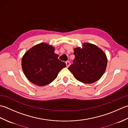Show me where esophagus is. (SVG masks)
<instances>
[{
  "instance_id": "obj_1",
  "label": "esophagus",
  "mask_w": 128,
  "mask_h": 128,
  "mask_svg": "<svg viewBox=\"0 0 128 128\" xmlns=\"http://www.w3.org/2000/svg\"><path fill=\"white\" fill-rule=\"evenodd\" d=\"M66 64L67 67H68L70 66V62L69 61H67V62H66Z\"/></svg>"
}]
</instances>
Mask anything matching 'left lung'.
I'll list each match as a JSON object with an SVG mask.
<instances>
[{
  "label": "left lung",
  "mask_w": 128,
  "mask_h": 128,
  "mask_svg": "<svg viewBox=\"0 0 128 128\" xmlns=\"http://www.w3.org/2000/svg\"><path fill=\"white\" fill-rule=\"evenodd\" d=\"M84 48H74V63L68 69L78 80L92 83L100 80L106 71L107 58L105 53L97 46L90 43Z\"/></svg>",
  "instance_id": "left-lung-1"
}]
</instances>
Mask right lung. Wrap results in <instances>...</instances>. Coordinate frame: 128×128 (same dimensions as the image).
I'll return each mask as SVG.
<instances>
[{
	"mask_svg": "<svg viewBox=\"0 0 128 128\" xmlns=\"http://www.w3.org/2000/svg\"><path fill=\"white\" fill-rule=\"evenodd\" d=\"M54 48L45 43L38 44L28 50L22 57V68L27 78L34 84L44 86L51 83L58 72L66 67L58 58Z\"/></svg>",
	"mask_w": 128,
	"mask_h": 128,
	"instance_id": "1",
	"label": "right lung"
}]
</instances>
